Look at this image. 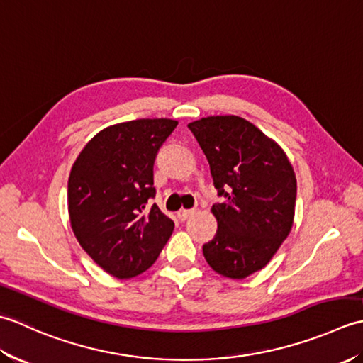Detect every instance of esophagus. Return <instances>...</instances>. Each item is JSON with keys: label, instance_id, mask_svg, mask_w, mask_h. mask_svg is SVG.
I'll return each instance as SVG.
<instances>
[{"label": "esophagus", "instance_id": "1", "mask_svg": "<svg viewBox=\"0 0 363 363\" xmlns=\"http://www.w3.org/2000/svg\"><path fill=\"white\" fill-rule=\"evenodd\" d=\"M191 213H195V209H181L179 212H177V218H179L181 221H186Z\"/></svg>", "mask_w": 363, "mask_h": 363}]
</instances>
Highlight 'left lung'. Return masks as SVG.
Masks as SVG:
<instances>
[{
    "instance_id": "left-lung-1",
    "label": "left lung",
    "mask_w": 363,
    "mask_h": 363,
    "mask_svg": "<svg viewBox=\"0 0 363 363\" xmlns=\"http://www.w3.org/2000/svg\"><path fill=\"white\" fill-rule=\"evenodd\" d=\"M211 165L225 203L211 212L218 229L203 254L213 272L243 279L264 268L289 237L296 203V176L273 138L237 115L189 123Z\"/></svg>"
}]
</instances>
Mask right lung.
<instances>
[{
  "label": "right lung",
  "instance_id": "obj_1",
  "mask_svg": "<svg viewBox=\"0 0 363 363\" xmlns=\"http://www.w3.org/2000/svg\"><path fill=\"white\" fill-rule=\"evenodd\" d=\"M177 126L140 118L107 126L87 142L68 177V215L82 250L118 279L146 272L164 250L173 220L156 204L152 179L159 148Z\"/></svg>",
  "mask_w": 363,
  "mask_h": 363
}]
</instances>
